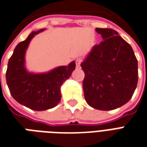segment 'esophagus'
<instances>
[{
	"label": "esophagus",
	"mask_w": 147,
	"mask_h": 147,
	"mask_svg": "<svg viewBox=\"0 0 147 147\" xmlns=\"http://www.w3.org/2000/svg\"><path fill=\"white\" fill-rule=\"evenodd\" d=\"M76 68H81V60L80 59H77L76 61Z\"/></svg>",
	"instance_id": "esophagus-1"
}]
</instances>
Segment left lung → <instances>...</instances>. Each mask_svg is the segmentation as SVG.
Wrapping results in <instances>:
<instances>
[{
    "label": "left lung",
    "mask_w": 147,
    "mask_h": 147,
    "mask_svg": "<svg viewBox=\"0 0 147 147\" xmlns=\"http://www.w3.org/2000/svg\"><path fill=\"white\" fill-rule=\"evenodd\" d=\"M103 41L94 45L81 67L84 96L90 107L110 111L123 106L137 86L138 61L131 47L112 29L96 28Z\"/></svg>",
    "instance_id": "left-lung-1"
}]
</instances>
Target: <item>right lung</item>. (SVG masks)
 Returning a JSON list of instances; mask_svg holds the SVG:
<instances>
[{"instance_id":"add662e5","label":"right lung","mask_w":147,"mask_h":147,"mask_svg":"<svg viewBox=\"0 0 147 147\" xmlns=\"http://www.w3.org/2000/svg\"><path fill=\"white\" fill-rule=\"evenodd\" d=\"M32 32L26 40L20 42L10 57L6 81L11 95L18 103L33 111L51 109L61 100V86L71 76L76 63L59 66L44 73L29 72L26 68V52L32 39L43 32Z\"/></svg>"}]
</instances>
